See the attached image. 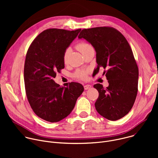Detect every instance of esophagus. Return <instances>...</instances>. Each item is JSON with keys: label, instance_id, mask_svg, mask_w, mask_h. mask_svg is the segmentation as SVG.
<instances>
[{"label": "esophagus", "instance_id": "esophagus-1", "mask_svg": "<svg viewBox=\"0 0 158 158\" xmlns=\"http://www.w3.org/2000/svg\"><path fill=\"white\" fill-rule=\"evenodd\" d=\"M84 89H85V90H87V89H91V88L92 87V86H91V85H88V84H87V85H85L84 86Z\"/></svg>", "mask_w": 158, "mask_h": 158}]
</instances>
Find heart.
<instances>
[{
  "mask_svg": "<svg viewBox=\"0 0 158 158\" xmlns=\"http://www.w3.org/2000/svg\"><path fill=\"white\" fill-rule=\"evenodd\" d=\"M77 48L82 54H83L85 52L87 51L88 50L92 49L93 47L89 44H88L87 42H81V43L77 44ZM69 52H70V49H69V48L65 50V52H64V62L65 63L67 62V58H68V56H69ZM74 76L76 77L77 78L81 79H85L87 78V72L85 71L79 70V71H77L75 73Z\"/></svg>",
  "mask_w": 158,
  "mask_h": 158,
  "instance_id": "b5f03b06",
  "label": "heart"
}]
</instances>
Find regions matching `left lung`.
Returning <instances> with one entry per match:
<instances>
[{
	"mask_svg": "<svg viewBox=\"0 0 158 158\" xmlns=\"http://www.w3.org/2000/svg\"><path fill=\"white\" fill-rule=\"evenodd\" d=\"M91 44L96 52L98 66L109 82L106 89L102 84L94 85L99 92L95 103L98 113L110 121L126 116L136 100L139 70L129 44L118 30L109 27L83 29L78 36Z\"/></svg>",
	"mask_w": 158,
	"mask_h": 158,
	"instance_id": "8db88e82",
	"label": "left lung"
}]
</instances>
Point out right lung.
<instances>
[{"label":"right lung","instance_id":"1","mask_svg":"<svg viewBox=\"0 0 158 158\" xmlns=\"http://www.w3.org/2000/svg\"><path fill=\"white\" fill-rule=\"evenodd\" d=\"M81 29L44 31L30 46L24 64V83L29 102L35 114L51 123L69 115L84 87L77 82L60 87L53 80L64 68V54Z\"/></svg>","mask_w":158,"mask_h":158}]
</instances>
